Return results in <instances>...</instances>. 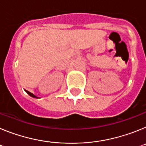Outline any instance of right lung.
I'll return each mask as SVG.
<instances>
[{"label":"right lung","mask_w":146,"mask_h":146,"mask_svg":"<svg viewBox=\"0 0 146 146\" xmlns=\"http://www.w3.org/2000/svg\"><path fill=\"white\" fill-rule=\"evenodd\" d=\"M25 91H26V92H27V94H28V95H30V96H32V97H33V98H38V97H37L36 96H35L34 94H32V93L29 92V91H26V90H25Z\"/></svg>","instance_id":"right-lung-1"}]
</instances>
